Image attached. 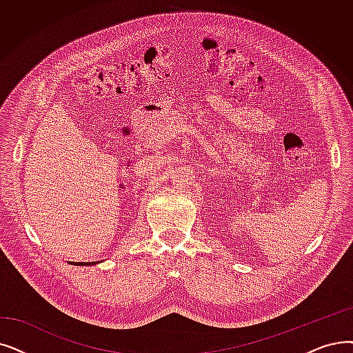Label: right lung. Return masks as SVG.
<instances>
[{
	"label": "right lung",
	"instance_id": "obj_1",
	"mask_svg": "<svg viewBox=\"0 0 353 353\" xmlns=\"http://www.w3.org/2000/svg\"><path fill=\"white\" fill-rule=\"evenodd\" d=\"M99 261H92V263H70L69 261V264H72V265H95V264H98Z\"/></svg>",
	"mask_w": 353,
	"mask_h": 353
}]
</instances>
